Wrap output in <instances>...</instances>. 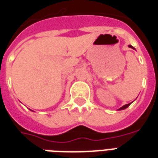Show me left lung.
<instances>
[{"instance_id":"obj_1","label":"left lung","mask_w":158,"mask_h":158,"mask_svg":"<svg viewBox=\"0 0 158 158\" xmlns=\"http://www.w3.org/2000/svg\"><path fill=\"white\" fill-rule=\"evenodd\" d=\"M129 48H133V49H135V48H134V47H132V46L131 45H129ZM130 104L131 103H129V104H126V105H125V106H123L122 107H120V109H119V110H124V109H125V108H127L128 106H129L130 105Z\"/></svg>"}]
</instances>
